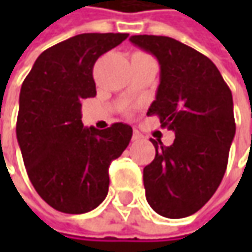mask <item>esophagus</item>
I'll return each mask as SVG.
<instances>
[{"label":"esophagus","instance_id":"esophagus-1","mask_svg":"<svg viewBox=\"0 0 252 252\" xmlns=\"http://www.w3.org/2000/svg\"><path fill=\"white\" fill-rule=\"evenodd\" d=\"M141 137H143V136H141L140 131L134 130V131H133V137H131V140H133V141H137V140H140Z\"/></svg>","mask_w":252,"mask_h":252}]
</instances>
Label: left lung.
Listing matches in <instances>:
<instances>
[{
  "instance_id": "1",
  "label": "left lung",
  "mask_w": 252,
  "mask_h": 252,
  "mask_svg": "<svg viewBox=\"0 0 252 252\" xmlns=\"http://www.w3.org/2000/svg\"><path fill=\"white\" fill-rule=\"evenodd\" d=\"M130 42L160 64V85L147 115L175 133L171 146L153 140L156 157L143 169L146 198L164 218L196 213L219 188L236 134L233 95L213 62L168 36Z\"/></svg>"
}]
</instances>
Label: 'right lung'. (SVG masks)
<instances>
[{"instance_id":"obj_1","label":"right lung","mask_w":252,"mask_h":252,"mask_svg":"<svg viewBox=\"0 0 252 252\" xmlns=\"http://www.w3.org/2000/svg\"><path fill=\"white\" fill-rule=\"evenodd\" d=\"M127 33H83L44 50L19 94L16 139L28 177L52 208L71 215L99 206L108 169L129 146V125L84 127L81 102L96 95L94 64Z\"/></svg>"}]
</instances>
